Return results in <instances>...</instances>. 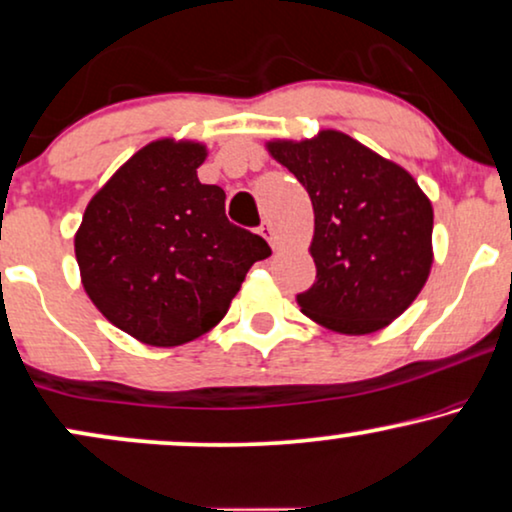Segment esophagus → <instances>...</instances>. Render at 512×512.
Instances as JSON below:
<instances>
[{
  "label": "esophagus",
  "mask_w": 512,
  "mask_h": 512,
  "mask_svg": "<svg viewBox=\"0 0 512 512\" xmlns=\"http://www.w3.org/2000/svg\"><path fill=\"white\" fill-rule=\"evenodd\" d=\"M260 236L264 238V241H267L271 248L276 250V234H274V226H271L269 222H262V226H260Z\"/></svg>",
  "instance_id": "esophagus-1"
}]
</instances>
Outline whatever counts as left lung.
I'll return each instance as SVG.
<instances>
[{"label":"left lung","instance_id":"left-lung-1","mask_svg":"<svg viewBox=\"0 0 512 512\" xmlns=\"http://www.w3.org/2000/svg\"><path fill=\"white\" fill-rule=\"evenodd\" d=\"M267 151L307 189L316 281L302 314L342 335H368L411 307L432 269V203L404 167L338 129L271 139Z\"/></svg>","mask_w":512,"mask_h":512}]
</instances>
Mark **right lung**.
<instances>
[{
    "label": "right lung",
    "mask_w": 512,
    "mask_h": 512,
    "mask_svg": "<svg viewBox=\"0 0 512 512\" xmlns=\"http://www.w3.org/2000/svg\"><path fill=\"white\" fill-rule=\"evenodd\" d=\"M208 146L158 139L118 167L84 210L75 257L84 293L151 347L200 338L229 312L264 238L226 219V193L200 184Z\"/></svg>",
    "instance_id": "obj_1"
}]
</instances>
